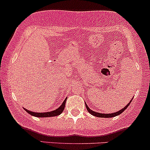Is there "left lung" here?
Instances as JSON below:
<instances>
[{
    "label": "left lung",
    "instance_id": "left-lung-1",
    "mask_svg": "<svg viewBox=\"0 0 150 150\" xmlns=\"http://www.w3.org/2000/svg\"><path fill=\"white\" fill-rule=\"evenodd\" d=\"M130 103H131V101L129 102V103L127 105V106L125 107L123 109H122L121 110H119V111L116 112H115V113H112V114H103V113L96 112H94V111H93V110H91V109H90V108L88 107V105H87L86 104H85V106H86L87 110H88V111L89 112H90L91 115H94V116L98 117H113L117 116V115H120L121 113H122L123 112H124L125 110L127 109V108L129 106V105L130 104Z\"/></svg>",
    "mask_w": 150,
    "mask_h": 150
}]
</instances>
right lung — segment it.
I'll list each match as a JSON object with an SVG mask.
<instances>
[{"mask_svg":"<svg viewBox=\"0 0 150 150\" xmlns=\"http://www.w3.org/2000/svg\"><path fill=\"white\" fill-rule=\"evenodd\" d=\"M67 98L64 100L63 103H62V105H60V108H57V110H53V111L51 112H34L32 111H29V110H25L26 112L30 115H33V116L37 117H55V116H57V115H60L64 109H65V102H66Z\"/></svg>","mask_w":150,"mask_h":150,"instance_id":"right-lung-1","label":"right lung"}]
</instances>
